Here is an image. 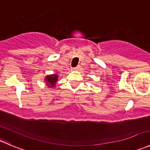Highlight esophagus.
<instances>
[{
    "instance_id": "1",
    "label": "esophagus",
    "mask_w": 150,
    "mask_h": 150,
    "mask_svg": "<svg viewBox=\"0 0 150 150\" xmlns=\"http://www.w3.org/2000/svg\"><path fill=\"white\" fill-rule=\"evenodd\" d=\"M79 69H80V66H78V67H76L73 68L74 70H78Z\"/></svg>"
}]
</instances>
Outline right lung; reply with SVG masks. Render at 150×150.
I'll return each mask as SVG.
<instances>
[{"mask_svg": "<svg viewBox=\"0 0 150 150\" xmlns=\"http://www.w3.org/2000/svg\"><path fill=\"white\" fill-rule=\"evenodd\" d=\"M59 79V75L58 74L54 73L52 75H48L45 77L44 81L46 82L48 87L50 88H54L56 86L57 81Z\"/></svg>", "mask_w": 150, "mask_h": 150, "instance_id": "add662e5", "label": "right lung"}]
</instances>
